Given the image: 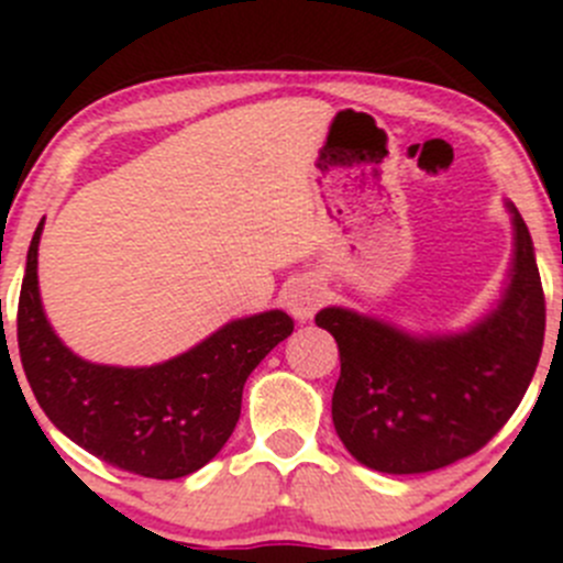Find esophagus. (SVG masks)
<instances>
[{
  "label": "esophagus",
  "instance_id": "esophagus-1",
  "mask_svg": "<svg viewBox=\"0 0 563 563\" xmlns=\"http://www.w3.org/2000/svg\"><path fill=\"white\" fill-rule=\"evenodd\" d=\"M283 299H286V308L291 310L299 321H308V318H313L316 310L321 308L323 288L318 286L316 280H310V277H299V280H294L291 286L286 288Z\"/></svg>",
  "mask_w": 563,
  "mask_h": 563
}]
</instances>
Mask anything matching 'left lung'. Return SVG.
Wrapping results in <instances>:
<instances>
[{
    "label": "left lung",
    "instance_id": "1",
    "mask_svg": "<svg viewBox=\"0 0 563 563\" xmlns=\"http://www.w3.org/2000/svg\"><path fill=\"white\" fill-rule=\"evenodd\" d=\"M496 308L460 332H406L349 308L318 310L340 349L332 422L362 465L424 474L474 455L523 400L544 340V294L523 218Z\"/></svg>",
    "mask_w": 563,
    "mask_h": 563
}]
</instances>
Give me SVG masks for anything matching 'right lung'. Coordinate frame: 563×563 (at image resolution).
<instances>
[{"mask_svg": "<svg viewBox=\"0 0 563 563\" xmlns=\"http://www.w3.org/2000/svg\"><path fill=\"white\" fill-rule=\"evenodd\" d=\"M40 220L19 299V351L45 417L95 457L150 479H179L234 433L242 389L258 362L294 332L283 310L234 318L174 360L98 365L73 354L45 318L37 283Z\"/></svg>", "mask_w": 563, "mask_h": 563, "instance_id": "obj_1", "label": "right lung"}]
</instances>
